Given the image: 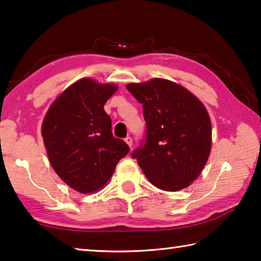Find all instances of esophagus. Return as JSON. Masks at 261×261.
I'll return each mask as SVG.
<instances>
[{"label": "esophagus", "instance_id": "34e87169", "mask_svg": "<svg viewBox=\"0 0 261 261\" xmlns=\"http://www.w3.org/2000/svg\"><path fill=\"white\" fill-rule=\"evenodd\" d=\"M125 143H126L127 146H129L130 148H131V147H132V138H131V137H126V138H125Z\"/></svg>", "mask_w": 261, "mask_h": 261}]
</instances>
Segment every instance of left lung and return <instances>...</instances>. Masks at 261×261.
<instances>
[{"label":"left lung","mask_w":261,"mask_h":261,"mask_svg":"<svg viewBox=\"0 0 261 261\" xmlns=\"http://www.w3.org/2000/svg\"><path fill=\"white\" fill-rule=\"evenodd\" d=\"M126 89L143 105L146 121L145 143L132 159L154 186L167 192L188 187L210 155L206 108L187 89L164 79L130 83Z\"/></svg>","instance_id":"1"}]
</instances>
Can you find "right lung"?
<instances>
[{
	"label": "right lung",
	"mask_w": 261,
	"mask_h": 261,
	"mask_svg": "<svg viewBox=\"0 0 261 261\" xmlns=\"http://www.w3.org/2000/svg\"><path fill=\"white\" fill-rule=\"evenodd\" d=\"M114 84L81 79L50 106L42 123L52 168L69 187L82 194L97 192L114 173L129 146L115 138L103 105L115 93Z\"/></svg>",
	"instance_id": "right-lung-1"
}]
</instances>
